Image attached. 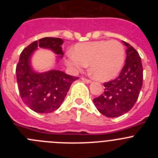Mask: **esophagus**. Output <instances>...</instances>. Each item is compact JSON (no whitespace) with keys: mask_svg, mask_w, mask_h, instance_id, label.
<instances>
[{"mask_svg":"<svg viewBox=\"0 0 158 158\" xmlns=\"http://www.w3.org/2000/svg\"><path fill=\"white\" fill-rule=\"evenodd\" d=\"M81 80L83 81L86 82V83H90V82H91V80L86 79V78H85V77H81Z\"/></svg>","mask_w":158,"mask_h":158,"instance_id":"obj_1","label":"esophagus"}]
</instances>
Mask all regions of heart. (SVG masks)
Wrapping results in <instances>:
<instances>
[{
	"mask_svg": "<svg viewBox=\"0 0 158 158\" xmlns=\"http://www.w3.org/2000/svg\"><path fill=\"white\" fill-rule=\"evenodd\" d=\"M125 59L122 43L115 40H98L77 43L73 51H67L65 63L73 70L89 69L93 77L100 81L111 80L120 72Z\"/></svg>",
	"mask_w": 158,
	"mask_h": 158,
	"instance_id": "1",
	"label": "heart"
}]
</instances>
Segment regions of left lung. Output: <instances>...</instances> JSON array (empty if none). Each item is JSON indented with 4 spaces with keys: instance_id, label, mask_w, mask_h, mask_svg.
Returning <instances> with one entry per match:
<instances>
[{
    "instance_id": "obj_1",
    "label": "left lung",
    "mask_w": 158,
    "mask_h": 158,
    "mask_svg": "<svg viewBox=\"0 0 158 158\" xmlns=\"http://www.w3.org/2000/svg\"><path fill=\"white\" fill-rule=\"evenodd\" d=\"M127 49L126 64L118 77L104 84V92L93 99L95 106L102 115L118 117L128 112L139 98L142 87L143 69L139 53L123 41Z\"/></svg>"
}]
</instances>
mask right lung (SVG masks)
Masks as SVG:
<instances>
[{"label": "right lung", "mask_w": 158, "mask_h": 158, "mask_svg": "<svg viewBox=\"0 0 158 158\" xmlns=\"http://www.w3.org/2000/svg\"><path fill=\"white\" fill-rule=\"evenodd\" d=\"M62 44L60 38L45 37L31 43L20 54L16 69L19 95L23 103L35 112L50 113L58 109L71 84L78 79L55 69L40 73L31 66V57L38 47L49 49L62 58Z\"/></svg>", "instance_id": "add662e5"}]
</instances>
